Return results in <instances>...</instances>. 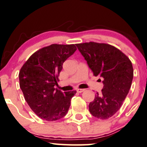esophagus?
Returning a JSON list of instances; mask_svg holds the SVG:
<instances>
[{
	"instance_id": "1",
	"label": "esophagus",
	"mask_w": 147,
	"mask_h": 147,
	"mask_svg": "<svg viewBox=\"0 0 147 147\" xmlns=\"http://www.w3.org/2000/svg\"><path fill=\"white\" fill-rule=\"evenodd\" d=\"M84 89H81V88H78L77 90H76V91H77L78 92H79V93H80V92H82L83 91H84Z\"/></svg>"
}]
</instances>
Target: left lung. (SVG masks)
<instances>
[{
	"instance_id": "left-lung-1",
	"label": "left lung",
	"mask_w": 147,
	"mask_h": 147,
	"mask_svg": "<svg viewBox=\"0 0 147 147\" xmlns=\"http://www.w3.org/2000/svg\"><path fill=\"white\" fill-rule=\"evenodd\" d=\"M76 46L94 75L103 79L101 92H96L88 106L90 113L98 119H108L119 110L131 88V62L121 51L108 44L89 42Z\"/></svg>"
}]
</instances>
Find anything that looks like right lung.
Masks as SVG:
<instances>
[{
    "label": "right lung",
    "mask_w": 147,
    "mask_h": 147,
    "mask_svg": "<svg viewBox=\"0 0 147 147\" xmlns=\"http://www.w3.org/2000/svg\"><path fill=\"white\" fill-rule=\"evenodd\" d=\"M76 50L74 45H51L32 54L20 69V89L30 109L40 119L55 121L67 115L76 91L63 92L54 86L58 84L64 62Z\"/></svg>",
    "instance_id": "add662e5"
}]
</instances>
